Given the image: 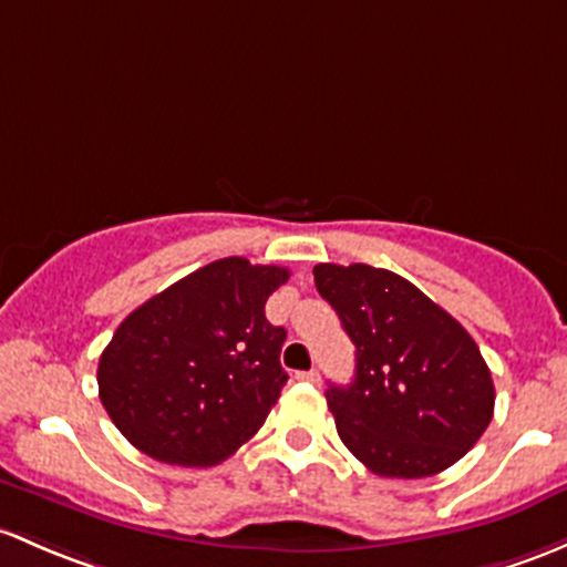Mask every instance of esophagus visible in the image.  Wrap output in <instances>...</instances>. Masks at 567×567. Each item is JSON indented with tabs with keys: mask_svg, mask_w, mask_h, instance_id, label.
Listing matches in <instances>:
<instances>
[{
	"mask_svg": "<svg viewBox=\"0 0 567 567\" xmlns=\"http://www.w3.org/2000/svg\"><path fill=\"white\" fill-rule=\"evenodd\" d=\"M296 378L303 380V383H320V372L318 369H309V372H299Z\"/></svg>",
	"mask_w": 567,
	"mask_h": 567,
	"instance_id": "esophagus-1",
	"label": "esophagus"
}]
</instances>
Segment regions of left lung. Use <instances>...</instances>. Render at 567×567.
<instances>
[{
  "mask_svg": "<svg viewBox=\"0 0 567 567\" xmlns=\"http://www.w3.org/2000/svg\"><path fill=\"white\" fill-rule=\"evenodd\" d=\"M355 344V378L326 402L348 451L383 478H426L458 462L494 415L478 344L399 274L367 264L312 268Z\"/></svg>",
  "mask_w": 567,
  "mask_h": 567,
  "instance_id": "8db88e82",
  "label": "left lung"
}]
</instances>
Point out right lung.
<instances>
[{"instance_id": "obj_1", "label": "right lung", "mask_w": 567, "mask_h": 567, "mask_svg": "<svg viewBox=\"0 0 567 567\" xmlns=\"http://www.w3.org/2000/svg\"><path fill=\"white\" fill-rule=\"evenodd\" d=\"M290 271L214 260L122 320L100 355V402L146 456L212 467L236 454L277 404L288 331L266 301Z\"/></svg>"}]
</instances>
